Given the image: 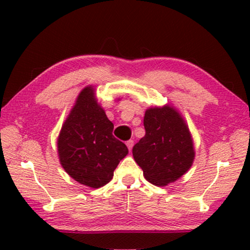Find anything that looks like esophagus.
Segmentation results:
<instances>
[{
	"instance_id": "esophagus-1",
	"label": "esophagus",
	"mask_w": 250,
	"mask_h": 250,
	"mask_svg": "<svg viewBox=\"0 0 250 250\" xmlns=\"http://www.w3.org/2000/svg\"><path fill=\"white\" fill-rule=\"evenodd\" d=\"M133 145H134V141H133V140H128V141L126 142V146H127V148H128L129 151H131V150H132Z\"/></svg>"
}]
</instances>
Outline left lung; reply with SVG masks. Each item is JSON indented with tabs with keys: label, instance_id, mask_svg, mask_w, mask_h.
<instances>
[{
	"label": "left lung",
	"instance_id": "1",
	"mask_svg": "<svg viewBox=\"0 0 250 250\" xmlns=\"http://www.w3.org/2000/svg\"><path fill=\"white\" fill-rule=\"evenodd\" d=\"M143 125L146 135L133 146V157L148 182L165 187L175 182L192 166V135L182 115L173 105L150 107Z\"/></svg>",
	"mask_w": 250,
	"mask_h": 250
}]
</instances>
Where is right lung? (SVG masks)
Here are the masks:
<instances>
[{
    "mask_svg": "<svg viewBox=\"0 0 250 250\" xmlns=\"http://www.w3.org/2000/svg\"><path fill=\"white\" fill-rule=\"evenodd\" d=\"M114 124L95 98L92 85L78 94L58 136L62 168L78 183L98 189L110 182L119 162L128 153L112 135Z\"/></svg>",
    "mask_w": 250,
    "mask_h": 250,
    "instance_id": "obj_1",
    "label": "right lung"
}]
</instances>
